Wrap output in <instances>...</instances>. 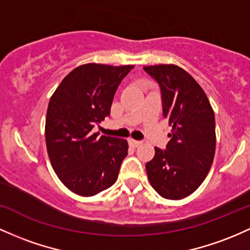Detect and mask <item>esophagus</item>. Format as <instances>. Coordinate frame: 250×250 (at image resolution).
Masks as SVG:
<instances>
[{
  "instance_id": "1",
  "label": "esophagus",
  "mask_w": 250,
  "mask_h": 250,
  "mask_svg": "<svg viewBox=\"0 0 250 250\" xmlns=\"http://www.w3.org/2000/svg\"><path fill=\"white\" fill-rule=\"evenodd\" d=\"M141 144H142V142L141 141H138V140H134V139H130L129 140V145H130L131 147H139Z\"/></svg>"
}]
</instances>
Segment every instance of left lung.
I'll return each mask as SVG.
<instances>
[{"mask_svg": "<svg viewBox=\"0 0 250 250\" xmlns=\"http://www.w3.org/2000/svg\"><path fill=\"white\" fill-rule=\"evenodd\" d=\"M163 96L164 116L172 127L166 150L154 148L146 164L150 185L161 197L178 201L190 196L209 173L216 150L215 114L204 90L174 64L145 66Z\"/></svg>", "mask_w": 250, "mask_h": 250, "instance_id": "1", "label": "left lung"}]
</instances>
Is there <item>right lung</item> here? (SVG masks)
Instances as JSON below:
<instances>
[{
	"instance_id": "add662e5",
	"label": "right lung",
	"mask_w": 250,
	"mask_h": 250,
	"mask_svg": "<svg viewBox=\"0 0 250 250\" xmlns=\"http://www.w3.org/2000/svg\"><path fill=\"white\" fill-rule=\"evenodd\" d=\"M134 65H81L49 100L45 139L52 167L70 191L91 197L116 182L128 154L125 139L100 136L92 128L110 114L114 95Z\"/></svg>"
}]
</instances>
